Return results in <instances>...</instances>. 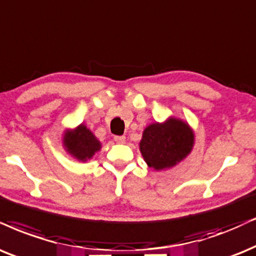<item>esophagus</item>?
Returning <instances> with one entry per match:
<instances>
[{
	"label": "esophagus",
	"instance_id": "esophagus-1",
	"mask_svg": "<svg viewBox=\"0 0 256 256\" xmlns=\"http://www.w3.org/2000/svg\"><path fill=\"white\" fill-rule=\"evenodd\" d=\"M116 143L118 144H124L125 143V136H114Z\"/></svg>",
	"mask_w": 256,
	"mask_h": 256
}]
</instances>
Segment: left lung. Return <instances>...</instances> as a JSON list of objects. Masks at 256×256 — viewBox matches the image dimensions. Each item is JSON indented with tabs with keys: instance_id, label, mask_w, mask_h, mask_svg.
<instances>
[{
	"instance_id": "1",
	"label": "left lung",
	"mask_w": 256,
	"mask_h": 256,
	"mask_svg": "<svg viewBox=\"0 0 256 256\" xmlns=\"http://www.w3.org/2000/svg\"><path fill=\"white\" fill-rule=\"evenodd\" d=\"M194 134L186 122L171 118L163 124L148 125L143 132L140 152L145 162L154 170L176 166L190 154Z\"/></svg>"
}]
</instances>
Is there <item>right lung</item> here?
<instances>
[{"instance_id": "obj_1", "label": "right lung", "mask_w": 256, "mask_h": 256, "mask_svg": "<svg viewBox=\"0 0 256 256\" xmlns=\"http://www.w3.org/2000/svg\"><path fill=\"white\" fill-rule=\"evenodd\" d=\"M64 143L73 157L82 162L92 158L102 148L100 142L85 125H79L74 131L66 132Z\"/></svg>"}]
</instances>
